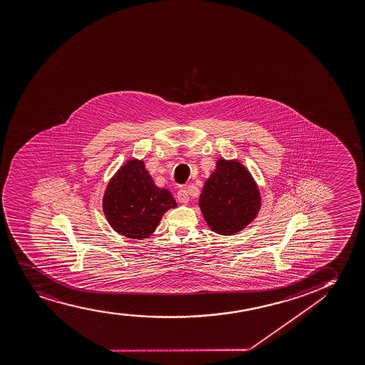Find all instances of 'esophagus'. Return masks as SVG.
<instances>
[{
    "instance_id": "1",
    "label": "esophagus",
    "mask_w": 365,
    "mask_h": 365,
    "mask_svg": "<svg viewBox=\"0 0 365 365\" xmlns=\"http://www.w3.org/2000/svg\"><path fill=\"white\" fill-rule=\"evenodd\" d=\"M177 198L180 200V202H183V204H187L189 202V194L185 188L180 189L178 190V193H177Z\"/></svg>"
}]
</instances>
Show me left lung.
Returning a JSON list of instances; mask_svg holds the SVG:
<instances>
[{"label": "left lung", "mask_w": 365, "mask_h": 365, "mask_svg": "<svg viewBox=\"0 0 365 365\" xmlns=\"http://www.w3.org/2000/svg\"><path fill=\"white\" fill-rule=\"evenodd\" d=\"M198 205L214 232L230 236L256 219L261 194L252 175L239 160L219 158L204 183Z\"/></svg>", "instance_id": "8db88e82"}]
</instances>
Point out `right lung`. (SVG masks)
Returning a JSON list of instances; mask_svg holds the SVG:
<instances>
[{"label":"right lung","instance_id":"right-lung-1","mask_svg":"<svg viewBox=\"0 0 365 365\" xmlns=\"http://www.w3.org/2000/svg\"><path fill=\"white\" fill-rule=\"evenodd\" d=\"M102 207L115 232L143 240L153 234L163 214L177 202L168 189L155 185L143 160L131 158L109 180Z\"/></svg>","mask_w":365,"mask_h":365}]
</instances>
